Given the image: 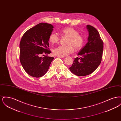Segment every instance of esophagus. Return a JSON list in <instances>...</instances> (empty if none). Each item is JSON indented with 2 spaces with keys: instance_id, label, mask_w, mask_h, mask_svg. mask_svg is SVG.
<instances>
[{
  "instance_id": "obj_1",
  "label": "esophagus",
  "mask_w": 121,
  "mask_h": 121,
  "mask_svg": "<svg viewBox=\"0 0 121 121\" xmlns=\"http://www.w3.org/2000/svg\"><path fill=\"white\" fill-rule=\"evenodd\" d=\"M58 58H63L64 56H57Z\"/></svg>"
}]
</instances>
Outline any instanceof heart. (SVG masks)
Here are the masks:
<instances>
[{
    "label": "heart",
    "instance_id": "1",
    "mask_svg": "<svg viewBox=\"0 0 121 121\" xmlns=\"http://www.w3.org/2000/svg\"><path fill=\"white\" fill-rule=\"evenodd\" d=\"M61 35L69 37L68 41V46H58L53 50L55 55L65 56L73 52L74 47L77 49H80L83 45L84 38L82 35L79 34L77 29L72 27H68L63 29L61 32ZM60 38L57 34L52 33L49 37V41L52 44L58 43Z\"/></svg>",
    "mask_w": 121,
    "mask_h": 121
}]
</instances>
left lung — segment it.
Instances as JSON below:
<instances>
[{
	"mask_svg": "<svg viewBox=\"0 0 121 121\" xmlns=\"http://www.w3.org/2000/svg\"><path fill=\"white\" fill-rule=\"evenodd\" d=\"M88 32L87 43L78 54L73 64L69 68L71 72L78 76L89 75L93 72L101 63L104 43L98 30L87 25Z\"/></svg>",
	"mask_w": 121,
	"mask_h": 121,
	"instance_id": "left-lung-1",
	"label": "left lung"
}]
</instances>
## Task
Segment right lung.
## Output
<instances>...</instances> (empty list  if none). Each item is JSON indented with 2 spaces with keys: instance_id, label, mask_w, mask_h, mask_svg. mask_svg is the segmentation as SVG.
Here are the masks:
<instances>
[{
  "instance_id": "add662e5",
  "label": "right lung",
  "mask_w": 121,
  "mask_h": 121,
  "mask_svg": "<svg viewBox=\"0 0 121 121\" xmlns=\"http://www.w3.org/2000/svg\"><path fill=\"white\" fill-rule=\"evenodd\" d=\"M53 26L41 23L27 30L23 35L19 44L20 61L23 69L29 75L40 78L48 71L54 58L42 54H49V37Z\"/></svg>"
}]
</instances>
